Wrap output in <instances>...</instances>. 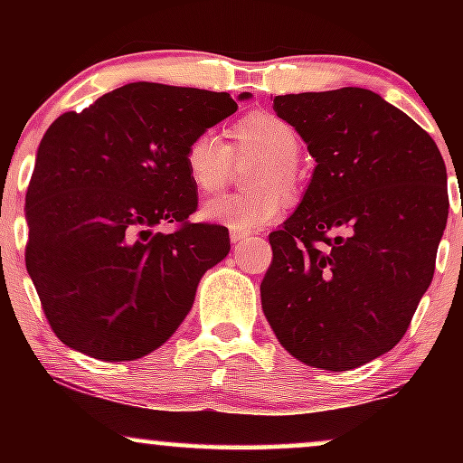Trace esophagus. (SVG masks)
Listing matches in <instances>:
<instances>
[{
    "label": "esophagus",
    "instance_id": "1",
    "mask_svg": "<svg viewBox=\"0 0 463 463\" xmlns=\"http://www.w3.org/2000/svg\"><path fill=\"white\" fill-rule=\"evenodd\" d=\"M248 237H250V232H243V231H231V241H232V243H241V241H246Z\"/></svg>",
    "mask_w": 463,
    "mask_h": 463
}]
</instances>
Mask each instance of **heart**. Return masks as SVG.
<instances>
[{
  "mask_svg": "<svg viewBox=\"0 0 463 463\" xmlns=\"http://www.w3.org/2000/svg\"><path fill=\"white\" fill-rule=\"evenodd\" d=\"M232 139L239 154H254L263 163L254 172L259 191L241 195H222L202 206V217L231 231L250 232L261 224L276 220L285 209V191L296 183V158L300 141L287 121L272 113L257 110L232 126ZM184 165L191 183L204 194H215L228 183L232 172V154L215 132L195 135L184 150Z\"/></svg>",
  "mask_w": 463,
  "mask_h": 463,
  "instance_id": "heart-1",
  "label": "heart"
}]
</instances>
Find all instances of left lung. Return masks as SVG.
I'll return each mask as SVG.
<instances>
[{"mask_svg": "<svg viewBox=\"0 0 463 463\" xmlns=\"http://www.w3.org/2000/svg\"><path fill=\"white\" fill-rule=\"evenodd\" d=\"M316 158L298 209L269 235L261 307L287 353L353 370L392 350L429 289L449 220L431 137L379 93L276 95Z\"/></svg>", "mask_w": 463, "mask_h": 463, "instance_id": "obj_1", "label": "left lung"}]
</instances>
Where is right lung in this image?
<instances>
[{"label":"right lung","mask_w":463,"mask_h":463,"mask_svg":"<svg viewBox=\"0 0 463 463\" xmlns=\"http://www.w3.org/2000/svg\"><path fill=\"white\" fill-rule=\"evenodd\" d=\"M235 110L228 93L130 82L47 128L25 194V268L65 346L135 361L176 333L231 250L228 228L187 222L198 187L184 150Z\"/></svg>","instance_id":"add662e5"}]
</instances>
